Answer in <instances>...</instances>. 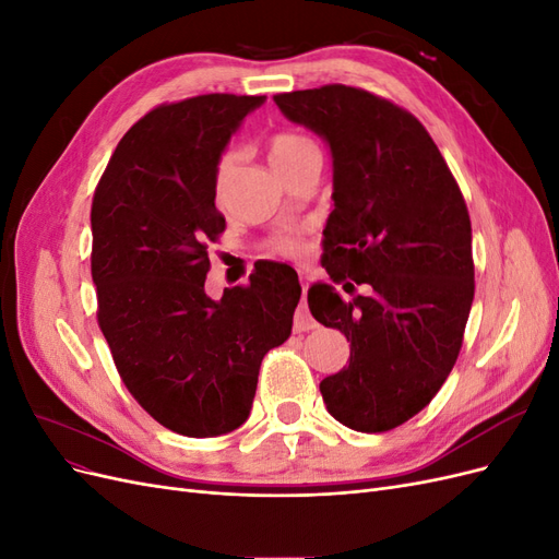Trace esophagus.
Returning <instances> with one entry per match:
<instances>
[{
  "label": "esophagus",
  "mask_w": 559,
  "mask_h": 559,
  "mask_svg": "<svg viewBox=\"0 0 559 559\" xmlns=\"http://www.w3.org/2000/svg\"><path fill=\"white\" fill-rule=\"evenodd\" d=\"M306 294H308V284L302 282V300H300V306L296 310V324H294L296 331H310V329H314V319H312V314L308 310Z\"/></svg>",
  "instance_id": "1"
}]
</instances>
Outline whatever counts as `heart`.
I'll use <instances>...</instances> for the list:
<instances>
[{
    "label": "heart",
    "mask_w": 559,
    "mask_h": 559,
    "mask_svg": "<svg viewBox=\"0 0 559 559\" xmlns=\"http://www.w3.org/2000/svg\"><path fill=\"white\" fill-rule=\"evenodd\" d=\"M267 156H270V163H273L275 170L282 175L289 170V167L298 165L300 160H306L310 156H319V148H317L314 140L308 138V134L296 132V130H280L275 134H270ZM235 173H238V151L228 148L222 156H218L216 167H214V195L218 202L226 200L230 186H233V179H235ZM270 249L280 253V257H300L302 238L294 233H282V235H277V238H273V242H270Z\"/></svg>",
    "instance_id": "1"
}]
</instances>
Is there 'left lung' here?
Returning a JSON list of instances; mask_svg holds the SVG:
<instances>
[{
	"label": "left lung",
	"instance_id": "left-lung-1",
	"mask_svg": "<svg viewBox=\"0 0 559 559\" xmlns=\"http://www.w3.org/2000/svg\"><path fill=\"white\" fill-rule=\"evenodd\" d=\"M273 99L331 148L321 263L333 282L370 286L352 302L310 286L312 317L349 341V366L319 392L341 425L389 431L427 408L460 357L476 292L464 195L425 126L389 99L343 83Z\"/></svg>",
	"mask_w": 559,
	"mask_h": 559
}]
</instances>
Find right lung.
<instances>
[{
  "label": "right lung",
  "mask_w": 559,
  "mask_h": 559,
  "mask_svg": "<svg viewBox=\"0 0 559 559\" xmlns=\"http://www.w3.org/2000/svg\"><path fill=\"white\" fill-rule=\"evenodd\" d=\"M265 95L212 93L160 105L118 142L93 210L97 324L128 392L191 438L245 425L261 361L292 335L300 284L273 263L205 294L210 242L226 228L214 167Z\"/></svg>",
  "instance_id": "right-lung-1"
}]
</instances>
